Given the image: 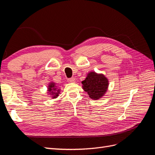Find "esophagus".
Returning <instances> with one entry per match:
<instances>
[{
  "label": "esophagus",
  "instance_id": "obj_1",
  "mask_svg": "<svg viewBox=\"0 0 155 155\" xmlns=\"http://www.w3.org/2000/svg\"><path fill=\"white\" fill-rule=\"evenodd\" d=\"M75 81H76V79H75V78H69L68 79V81L70 83H74V82H75Z\"/></svg>",
  "mask_w": 155,
  "mask_h": 155
}]
</instances>
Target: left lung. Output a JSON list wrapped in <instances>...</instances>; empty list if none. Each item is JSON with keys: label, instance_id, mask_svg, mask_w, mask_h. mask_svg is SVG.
<instances>
[{"label": "left lung", "instance_id": "left-lung-1", "mask_svg": "<svg viewBox=\"0 0 155 155\" xmlns=\"http://www.w3.org/2000/svg\"><path fill=\"white\" fill-rule=\"evenodd\" d=\"M81 83L83 90L93 100H98L104 96L109 86V81L104 75L95 72H89Z\"/></svg>", "mask_w": 155, "mask_h": 155}]
</instances>
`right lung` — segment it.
Here are the masks:
<instances>
[{"instance_id": "right-lung-1", "label": "right lung", "mask_w": 155, "mask_h": 155, "mask_svg": "<svg viewBox=\"0 0 155 155\" xmlns=\"http://www.w3.org/2000/svg\"><path fill=\"white\" fill-rule=\"evenodd\" d=\"M60 90L58 88L56 84L54 82L50 83L49 85L48 86V93L50 94V95L52 98H56L59 96L60 93Z\"/></svg>"}]
</instances>
